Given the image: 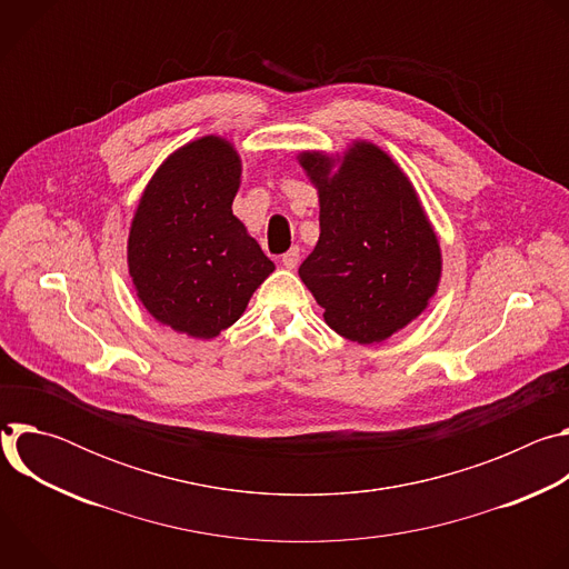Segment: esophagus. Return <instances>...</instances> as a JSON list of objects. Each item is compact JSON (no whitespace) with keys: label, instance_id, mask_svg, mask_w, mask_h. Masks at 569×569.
Returning <instances> with one entry per match:
<instances>
[{"label":"esophagus","instance_id":"34e87169","mask_svg":"<svg viewBox=\"0 0 569 569\" xmlns=\"http://www.w3.org/2000/svg\"><path fill=\"white\" fill-rule=\"evenodd\" d=\"M281 263L292 270V268L299 263V248H290V250L281 257Z\"/></svg>","mask_w":569,"mask_h":569}]
</instances>
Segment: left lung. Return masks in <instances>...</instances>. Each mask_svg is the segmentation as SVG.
<instances>
[{
	"label": "left lung",
	"mask_w": 569,
	"mask_h": 569,
	"mask_svg": "<svg viewBox=\"0 0 569 569\" xmlns=\"http://www.w3.org/2000/svg\"><path fill=\"white\" fill-rule=\"evenodd\" d=\"M319 189V240L301 281L342 338L373 345L419 317L437 290L441 250L419 198L393 161L356 143L331 176V161L303 152Z\"/></svg>",
	"instance_id": "left-lung-1"
}]
</instances>
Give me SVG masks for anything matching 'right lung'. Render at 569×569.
I'll return each mask as SVG.
<instances>
[{"label": "right lung", "instance_id": "right-lung-1", "mask_svg": "<svg viewBox=\"0 0 569 569\" xmlns=\"http://www.w3.org/2000/svg\"><path fill=\"white\" fill-rule=\"evenodd\" d=\"M238 180L236 150L202 137L161 164L132 220L128 266L137 297L157 321L193 338L231 327L274 270L231 213Z\"/></svg>", "mask_w": 569, "mask_h": 569}]
</instances>
